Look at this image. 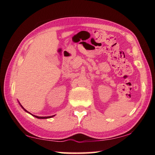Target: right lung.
<instances>
[{"label":"right lung","mask_w":155,"mask_h":155,"mask_svg":"<svg viewBox=\"0 0 155 155\" xmlns=\"http://www.w3.org/2000/svg\"><path fill=\"white\" fill-rule=\"evenodd\" d=\"M20 106L22 107V108L25 110V111H27V113H28V114H31V113H29L28 111H27V110H26L24 107H23L22 105H21L20 104ZM33 115V116H34V117H37V118H38V119H47V118H51V117H53V116H54V115H52V116H47V117H40V116H37V115H33V114H31Z\"/></svg>","instance_id":"add662e5"}]
</instances>
